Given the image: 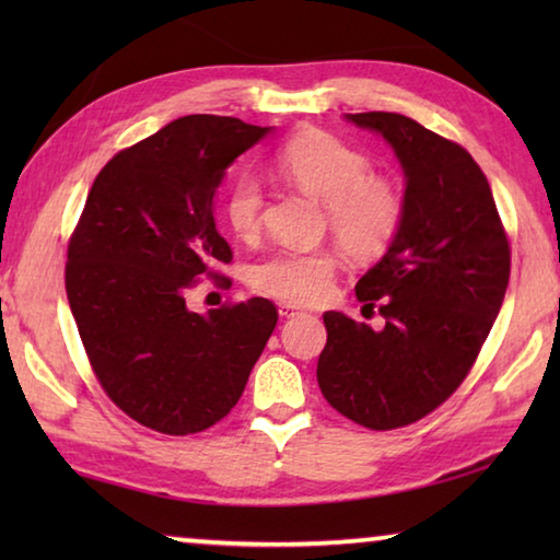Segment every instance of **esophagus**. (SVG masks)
I'll return each instance as SVG.
<instances>
[{
	"label": "esophagus",
	"instance_id": "34e87169",
	"mask_svg": "<svg viewBox=\"0 0 560 560\" xmlns=\"http://www.w3.org/2000/svg\"><path fill=\"white\" fill-rule=\"evenodd\" d=\"M279 316L281 318H296V316H303V311L299 306H293V303H281Z\"/></svg>",
	"mask_w": 560,
	"mask_h": 560
}]
</instances>
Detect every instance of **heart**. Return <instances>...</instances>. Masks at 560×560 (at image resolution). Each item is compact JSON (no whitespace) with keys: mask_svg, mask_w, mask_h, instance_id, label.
Instances as JSON below:
<instances>
[{"mask_svg":"<svg viewBox=\"0 0 560 560\" xmlns=\"http://www.w3.org/2000/svg\"><path fill=\"white\" fill-rule=\"evenodd\" d=\"M277 175L301 192L324 202L326 224L350 259L381 257L402 224V197L360 150L328 132H299L273 158ZM264 189L259 179L242 175L226 192L224 214L242 240L261 230ZM338 257L330 249L279 252L252 273L254 289L289 303L320 301L330 289Z\"/></svg>","mask_w":560,"mask_h":560,"instance_id":"obj_1","label":"heart"}]
</instances>
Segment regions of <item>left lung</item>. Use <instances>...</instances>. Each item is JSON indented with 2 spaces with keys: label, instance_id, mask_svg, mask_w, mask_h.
Returning a JSON list of instances; mask_svg holds the SVG:
<instances>
[{
  "label": "left lung",
  "instance_id": "obj_1",
  "mask_svg": "<svg viewBox=\"0 0 560 560\" xmlns=\"http://www.w3.org/2000/svg\"><path fill=\"white\" fill-rule=\"evenodd\" d=\"M377 132L405 173L402 224L355 283L383 328L326 311L316 377L328 405L363 428L417 422L457 390L499 316L511 252L485 173L462 145L400 113H346Z\"/></svg>",
  "mask_w": 560,
  "mask_h": 560
}]
</instances>
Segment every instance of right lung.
<instances>
[{"label": "right lung", "mask_w": 560, "mask_h": 560, "mask_svg": "<svg viewBox=\"0 0 560 560\" xmlns=\"http://www.w3.org/2000/svg\"><path fill=\"white\" fill-rule=\"evenodd\" d=\"M271 132L185 116L110 160L69 244L66 293L103 390L163 434H195L244 393L279 314L249 299L207 314L185 293L232 249L214 224L226 167Z\"/></svg>", "instance_id": "1"}]
</instances>
